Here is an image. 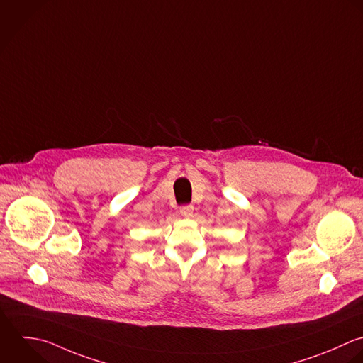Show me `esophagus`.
<instances>
[{
	"label": "esophagus",
	"mask_w": 363,
	"mask_h": 363,
	"mask_svg": "<svg viewBox=\"0 0 363 363\" xmlns=\"http://www.w3.org/2000/svg\"><path fill=\"white\" fill-rule=\"evenodd\" d=\"M179 212H181V215H182V216H185V218H188V216H192V212H194V206H192V205H184V206H181Z\"/></svg>",
	"instance_id": "esophagus-1"
}]
</instances>
